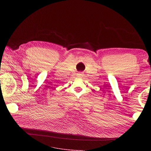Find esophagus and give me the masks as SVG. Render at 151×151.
<instances>
[{
	"label": "esophagus",
	"instance_id": "obj_1",
	"mask_svg": "<svg viewBox=\"0 0 151 151\" xmlns=\"http://www.w3.org/2000/svg\"><path fill=\"white\" fill-rule=\"evenodd\" d=\"M78 76H81V74H78Z\"/></svg>",
	"mask_w": 151,
	"mask_h": 151
}]
</instances>
